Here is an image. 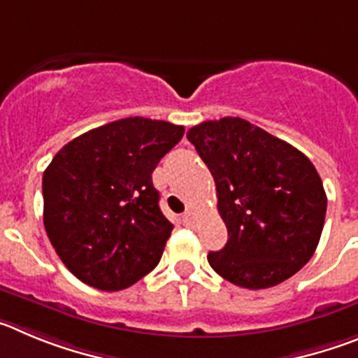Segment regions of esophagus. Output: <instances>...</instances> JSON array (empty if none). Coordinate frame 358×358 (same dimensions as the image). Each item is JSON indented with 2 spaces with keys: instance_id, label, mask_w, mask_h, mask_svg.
I'll return each mask as SVG.
<instances>
[{
  "instance_id": "obj_1",
  "label": "esophagus",
  "mask_w": 358,
  "mask_h": 358,
  "mask_svg": "<svg viewBox=\"0 0 358 358\" xmlns=\"http://www.w3.org/2000/svg\"><path fill=\"white\" fill-rule=\"evenodd\" d=\"M182 221L185 227H192V223H194V217H192V212H185V214L182 215Z\"/></svg>"
}]
</instances>
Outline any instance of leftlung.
Returning a JSON list of instances; mask_svg holds the SVG:
<instances>
[{"label":"left lung","instance_id":"1","mask_svg":"<svg viewBox=\"0 0 358 358\" xmlns=\"http://www.w3.org/2000/svg\"><path fill=\"white\" fill-rule=\"evenodd\" d=\"M187 139L214 176L228 230L223 250L208 253L212 269L253 291L291 278L323 231L327 194L314 164L241 117L196 124Z\"/></svg>","mask_w":358,"mask_h":358}]
</instances>
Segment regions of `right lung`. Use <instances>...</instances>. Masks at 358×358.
I'll return each instance as SVG.
<instances>
[{"mask_svg": "<svg viewBox=\"0 0 358 358\" xmlns=\"http://www.w3.org/2000/svg\"><path fill=\"white\" fill-rule=\"evenodd\" d=\"M183 127L146 117L103 124L67 143L43 175L44 228L78 280L121 291L160 262L173 224L151 182Z\"/></svg>", "mask_w": 358, "mask_h": 358, "instance_id": "obj_1", "label": "right lung"}]
</instances>
